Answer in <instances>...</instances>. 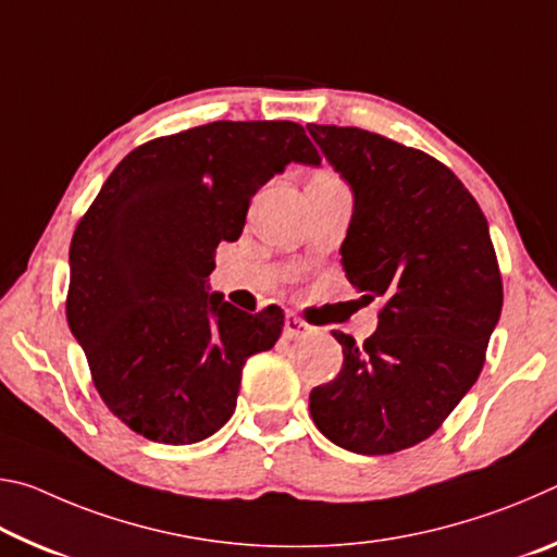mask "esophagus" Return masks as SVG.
I'll return each instance as SVG.
<instances>
[{
  "mask_svg": "<svg viewBox=\"0 0 557 557\" xmlns=\"http://www.w3.org/2000/svg\"><path fill=\"white\" fill-rule=\"evenodd\" d=\"M312 332V326H309L305 319H299L297 314H289L285 319V336L287 338H299V336H307Z\"/></svg>",
  "mask_w": 557,
  "mask_h": 557,
  "instance_id": "1",
  "label": "esophagus"
}]
</instances>
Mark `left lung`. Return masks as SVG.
Segmentation results:
<instances>
[{
  "mask_svg": "<svg viewBox=\"0 0 557 557\" xmlns=\"http://www.w3.org/2000/svg\"><path fill=\"white\" fill-rule=\"evenodd\" d=\"M354 188L346 277L381 299L379 329L334 332L344 366L309 393L314 425L358 455L428 440L476 383L504 305L502 270L474 196L449 166L361 127L307 125Z\"/></svg>",
  "mask_w": 557,
  "mask_h": 557,
  "instance_id": "8db88e82",
  "label": "left lung"
}]
</instances>
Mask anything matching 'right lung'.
Listing matches in <instances>:
<instances>
[{
	"label": "right lung",
	"mask_w": 557,
	"mask_h": 557,
	"mask_svg": "<svg viewBox=\"0 0 557 557\" xmlns=\"http://www.w3.org/2000/svg\"><path fill=\"white\" fill-rule=\"evenodd\" d=\"M289 162L319 164L289 120H219L139 145L83 213L71 240L65 317L117 420L162 445H194L235 410L240 373L285 326L206 292L221 240H238L250 199Z\"/></svg>",
	"instance_id": "right-lung-1"
}]
</instances>
